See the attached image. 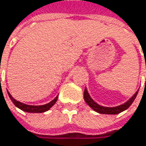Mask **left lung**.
<instances>
[{
    "mask_svg": "<svg viewBox=\"0 0 146 146\" xmlns=\"http://www.w3.org/2000/svg\"><path fill=\"white\" fill-rule=\"evenodd\" d=\"M138 92H139V91H138V92H136V93H135V94H134L127 102H126L125 104H121V105H120V106H117V107H113V108L104 107V106L98 105L97 103H95V102L92 99V98L90 97V95H89V93H88V92H87L86 89L85 92H84V98H85L86 103L93 110H95L96 112L100 113V114H105V115H116V114H119V113H121V112L126 110L127 109H128V108L131 106V104L133 103L134 99L136 98V96H137Z\"/></svg>",
    "mask_w": 146,
    "mask_h": 146,
    "instance_id": "left-lung-1",
    "label": "left lung"
}]
</instances>
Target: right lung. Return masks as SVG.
<instances>
[{
	"label": "right lung",
	"mask_w": 146,
	"mask_h": 146,
	"mask_svg": "<svg viewBox=\"0 0 146 146\" xmlns=\"http://www.w3.org/2000/svg\"><path fill=\"white\" fill-rule=\"evenodd\" d=\"M7 94L10 98V99L12 100V102L13 103V104L18 107L19 109H20L21 110L23 111H25V112H28V113H42V112H45L47 110H48L57 101V98L58 97H56L54 100H52L50 103L47 104H44V105H39V106H34V105H28V104H25L23 103H20L17 100H15L12 96L11 94L7 92Z\"/></svg>",
	"instance_id": "right-lung-1"
}]
</instances>
